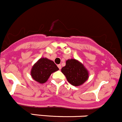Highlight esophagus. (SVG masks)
Instances as JSON below:
<instances>
[{
  "mask_svg": "<svg viewBox=\"0 0 122 122\" xmlns=\"http://www.w3.org/2000/svg\"><path fill=\"white\" fill-rule=\"evenodd\" d=\"M57 67H59V69H61V64H59V65H57Z\"/></svg>",
  "mask_w": 122,
  "mask_h": 122,
  "instance_id": "34e87169",
  "label": "esophagus"
}]
</instances>
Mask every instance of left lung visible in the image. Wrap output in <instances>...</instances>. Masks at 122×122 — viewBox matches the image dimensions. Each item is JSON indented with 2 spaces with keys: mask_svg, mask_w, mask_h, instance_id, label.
<instances>
[{
  "mask_svg": "<svg viewBox=\"0 0 122 122\" xmlns=\"http://www.w3.org/2000/svg\"><path fill=\"white\" fill-rule=\"evenodd\" d=\"M67 81L74 86H79L88 78V72L84 65L75 59H69L66 61V66L61 69Z\"/></svg>",
  "mask_w": 122,
  "mask_h": 122,
  "instance_id": "obj_1",
  "label": "left lung"
}]
</instances>
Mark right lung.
I'll use <instances>...</instances> for the list:
<instances>
[{"instance_id": "1", "label": "right lung", "mask_w": 122, "mask_h": 122, "mask_svg": "<svg viewBox=\"0 0 122 122\" xmlns=\"http://www.w3.org/2000/svg\"><path fill=\"white\" fill-rule=\"evenodd\" d=\"M58 70L59 68L53 61L47 58H41L32 67L31 74L35 81L44 84L53 72Z\"/></svg>"}]
</instances>
